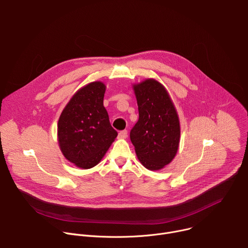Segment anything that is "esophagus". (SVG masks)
<instances>
[{
    "instance_id": "obj_1",
    "label": "esophagus",
    "mask_w": 248,
    "mask_h": 248,
    "mask_svg": "<svg viewBox=\"0 0 248 248\" xmlns=\"http://www.w3.org/2000/svg\"><path fill=\"white\" fill-rule=\"evenodd\" d=\"M127 137V130H122L119 132V138H126Z\"/></svg>"
}]
</instances>
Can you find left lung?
<instances>
[{
    "label": "left lung",
    "mask_w": 248,
    "mask_h": 248,
    "mask_svg": "<svg viewBox=\"0 0 248 248\" xmlns=\"http://www.w3.org/2000/svg\"><path fill=\"white\" fill-rule=\"evenodd\" d=\"M139 119L130 130L135 153L146 169L158 170L170 164L179 149L178 113L166 88L149 78L133 85Z\"/></svg>",
    "instance_id": "left-lung-1"
}]
</instances>
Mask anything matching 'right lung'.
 I'll use <instances>...</instances> for the list:
<instances>
[{
    "mask_svg": "<svg viewBox=\"0 0 248 248\" xmlns=\"http://www.w3.org/2000/svg\"><path fill=\"white\" fill-rule=\"evenodd\" d=\"M105 91L101 81L83 86L66 104L58 122L62 155L81 169L96 166L118 135L103 105Z\"/></svg>",
    "mask_w": 248,
    "mask_h": 248,
    "instance_id": "right-lung-1",
    "label": "right lung"
}]
</instances>
